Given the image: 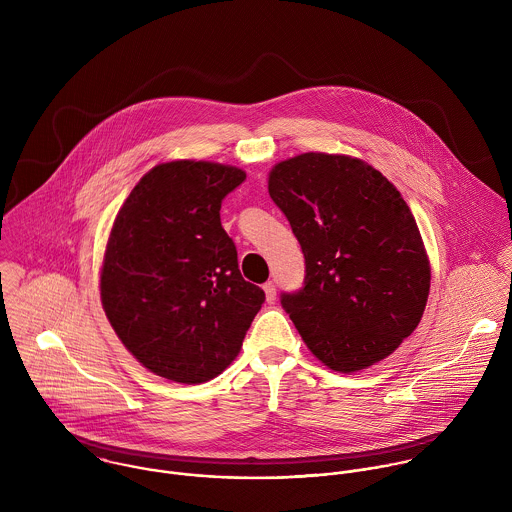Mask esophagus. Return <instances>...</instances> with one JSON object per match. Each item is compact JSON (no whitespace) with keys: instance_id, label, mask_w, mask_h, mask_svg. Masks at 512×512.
I'll return each mask as SVG.
<instances>
[{"instance_id":"obj_1","label":"esophagus","mask_w":512,"mask_h":512,"mask_svg":"<svg viewBox=\"0 0 512 512\" xmlns=\"http://www.w3.org/2000/svg\"><path fill=\"white\" fill-rule=\"evenodd\" d=\"M264 293H266V301L268 303H274L276 301V286L272 282L264 284Z\"/></svg>"}]
</instances>
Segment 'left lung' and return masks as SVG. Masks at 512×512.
Listing matches in <instances>:
<instances>
[{"label": "left lung", "mask_w": 512, "mask_h": 512, "mask_svg": "<svg viewBox=\"0 0 512 512\" xmlns=\"http://www.w3.org/2000/svg\"><path fill=\"white\" fill-rule=\"evenodd\" d=\"M305 258L303 288L280 301L323 365L355 372L392 355L418 327L430 262L396 187L365 161L301 153L268 181Z\"/></svg>", "instance_id": "1"}]
</instances>
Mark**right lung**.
Returning a JSON list of instances; mask_svg holds the SVG:
<instances>
[{
	"label": "right lung",
	"mask_w": 512,
	"mask_h": 512,
	"mask_svg": "<svg viewBox=\"0 0 512 512\" xmlns=\"http://www.w3.org/2000/svg\"><path fill=\"white\" fill-rule=\"evenodd\" d=\"M246 173L171 161L146 173L114 220L100 295L126 349L151 372L199 384L238 355L264 290L238 270L220 205Z\"/></svg>",
	"instance_id": "obj_1"
}]
</instances>
